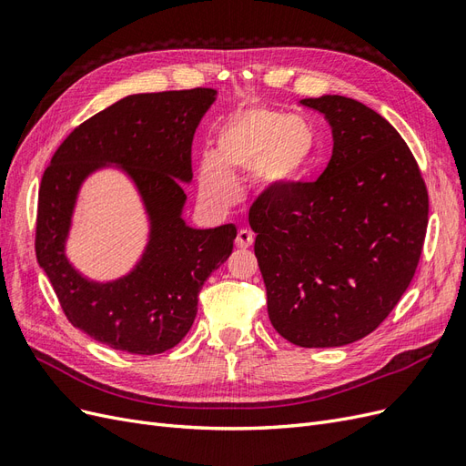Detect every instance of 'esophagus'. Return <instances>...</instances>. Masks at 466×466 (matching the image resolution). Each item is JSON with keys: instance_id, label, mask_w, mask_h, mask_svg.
Returning <instances> with one entry per match:
<instances>
[{"instance_id": "esophagus-1", "label": "esophagus", "mask_w": 466, "mask_h": 466, "mask_svg": "<svg viewBox=\"0 0 466 466\" xmlns=\"http://www.w3.org/2000/svg\"><path fill=\"white\" fill-rule=\"evenodd\" d=\"M235 243L238 248H248L252 243H255V235H252V231H248V229H241L237 233Z\"/></svg>"}]
</instances>
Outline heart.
Returning <instances> with one entry per match:
<instances>
[{
    "label": "heart",
    "instance_id": "heart-1",
    "mask_svg": "<svg viewBox=\"0 0 466 466\" xmlns=\"http://www.w3.org/2000/svg\"><path fill=\"white\" fill-rule=\"evenodd\" d=\"M317 149V132L303 116L250 105L225 118L216 128L214 153L198 165L200 198L228 209L238 196L237 175H248L260 194L289 188L309 171Z\"/></svg>",
    "mask_w": 466,
    "mask_h": 466
}]
</instances>
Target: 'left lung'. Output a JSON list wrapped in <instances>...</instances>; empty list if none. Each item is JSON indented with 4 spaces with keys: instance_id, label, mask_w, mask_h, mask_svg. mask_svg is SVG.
Instances as JSON below:
<instances>
[{
    "instance_id": "8db88e82",
    "label": "left lung",
    "mask_w": 466,
    "mask_h": 466,
    "mask_svg": "<svg viewBox=\"0 0 466 466\" xmlns=\"http://www.w3.org/2000/svg\"><path fill=\"white\" fill-rule=\"evenodd\" d=\"M301 105L332 128L315 182L250 208L268 317L288 342L336 348L373 332L410 286L428 228V190L400 134L356 98Z\"/></svg>"
}]
</instances>
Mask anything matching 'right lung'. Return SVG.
<instances>
[{
	"label": "right lung",
	"mask_w": 466,
	"mask_h": 466,
	"mask_svg": "<svg viewBox=\"0 0 466 466\" xmlns=\"http://www.w3.org/2000/svg\"><path fill=\"white\" fill-rule=\"evenodd\" d=\"M216 95L198 87L124 96L69 134L42 177L36 260L69 322L96 342L139 356L175 348L196 319L204 281L233 252V223L196 229L185 219L192 137ZM101 170L133 182L148 221L137 264L105 282L66 257L80 188Z\"/></svg>",
	"instance_id": "obj_1"
}]
</instances>
